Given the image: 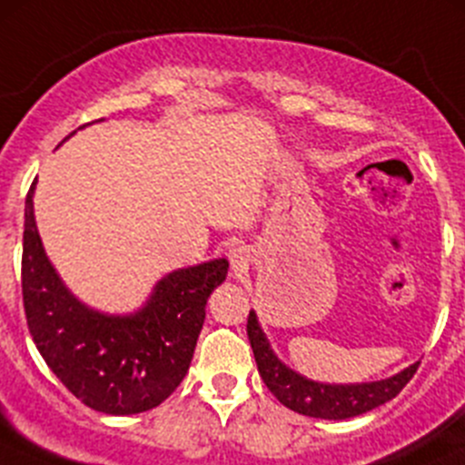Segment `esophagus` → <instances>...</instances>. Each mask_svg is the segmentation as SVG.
Wrapping results in <instances>:
<instances>
[{"label":"esophagus","mask_w":465,"mask_h":465,"mask_svg":"<svg viewBox=\"0 0 465 465\" xmlns=\"http://www.w3.org/2000/svg\"><path fill=\"white\" fill-rule=\"evenodd\" d=\"M229 261H232L233 270H247V262H250V254H247L245 247H232L229 250Z\"/></svg>","instance_id":"obj_1"}]
</instances>
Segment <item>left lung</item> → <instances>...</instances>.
<instances>
[{"mask_svg":"<svg viewBox=\"0 0 465 465\" xmlns=\"http://www.w3.org/2000/svg\"><path fill=\"white\" fill-rule=\"evenodd\" d=\"M247 337H250L262 382L274 393L276 401L288 407V410L303 416H312V419L344 420L376 410V407L384 405V402L391 401L402 391V387L414 378L416 369L420 364H411L405 371L387 380H378V382L323 384L299 376L297 371L285 367L276 358L274 351L270 349L265 332L261 331L254 311L247 317Z\"/></svg>","mask_w":465,"mask_h":465,"instance_id":"1","label":"left lung"}]
</instances>
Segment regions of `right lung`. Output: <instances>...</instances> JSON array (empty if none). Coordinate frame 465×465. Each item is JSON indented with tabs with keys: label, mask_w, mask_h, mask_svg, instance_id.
Instances as JSON below:
<instances>
[{
	"label": "right lung",
	"mask_w": 465,
	"mask_h": 465,
	"mask_svg": "<svg viewBox=\"0 0 465 465\" xmlns=\"http://www.w3.org/2000/svg\"><path fill=\"white\" fill-rule=\"evenodd\" d=\"M33 186L25 206L22 297L37 351L92 410L112 416L153 410L189 371L206 299L227 279V259L166 274L134 315H103L78 302L46 259L33 218Z\"/></svg>",
	"instance_id": "obj_1"
}]
</instances>
